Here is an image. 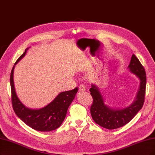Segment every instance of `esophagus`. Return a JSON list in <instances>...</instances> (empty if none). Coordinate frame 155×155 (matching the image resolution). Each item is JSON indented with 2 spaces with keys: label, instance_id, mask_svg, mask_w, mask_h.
<instances>
[{
  "label": "esophagus",
  "instance_id": "esophagus-1",
  "mask_svg": "<svg viewBox=\"0 0 155 155\" xmlns=\"http://www.w3.org/2000/svg\"><path fill=\"white\" fill-rule=\"evenodd\" d=\"M86 89V87H85V85L83 84H81L79 85V91H85Z\"/></svg>",
  "mask_w": 155,
  "mask_h": 155
}]
</instances>
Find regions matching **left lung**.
I'll list each match as a JSON object with an SVG mask.
<instances>
[{
  "mask_svg": "<svg viewBox=\"0 0 155 155\" xmlns=\"http://www.w3.org/2000/svg\"><path fill=\"white\" fill-rule=\"evenodd\" d=\"M128 68L140 81V87L136 99L128 107L123 109H112L105 105L98 87L92 84L89 89L93 100L90 108L91 116L94 121L103 128L114 130L123 127L135 116L144 105L146 87V71L134 54L131 57Z\"/></svg>",
  "mask_w": 155,
  "mask_h": 155,
  "instance_id": "8db88e82",
  "label": "left lung"
}]
</instances>
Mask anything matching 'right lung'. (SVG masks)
Returning <instances> with one entry per match:
<instances>
[{"label": "right lung", "instance_id": "obj_1", "mask_svg": "<svg viewBox=\"0 0 155 155\" xmlns=\"http://www.w3.org/2000/svg\"><path fill=\"white\" fill-rule=\"evenodd\" d=\"M27 50L17 59L15 65L25 55ZM14 68L15 66L11 72L10 84L11 101L16 116L28 127L37 131H50L58 128L64 121L68 108L77 93L78 88L76 87L72 90L61 93L53 101L41 109H30L21 104L16 94L13 81Z\"/></svg>", "mask_w": 155, "mask_h": 155}]
</instances>
